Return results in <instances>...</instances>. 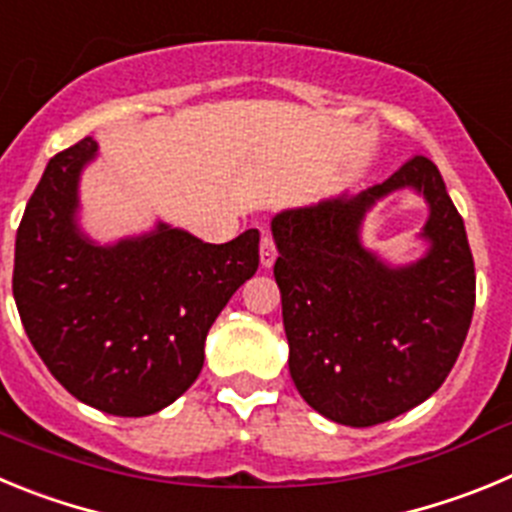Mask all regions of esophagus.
<instances>
[{
    "mask_svg": "<svg viewBox=\"0 0 512 512\" xmlns=\"http://www.w3.org/2000/svg\"><path fill=\"white\" fill-rule=\"evenodd\" d=\"M275 257H278V250H275V242L270 234H262V242H260V262L262 267H273Z\"/></svg>",
    "mask_w": 512,
    "mask_h": 512,
    "instance_id": "1",
    "label": "esophagus"
}]
</instances>
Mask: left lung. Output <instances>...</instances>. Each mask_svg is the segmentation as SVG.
Returning a JSON list of instances; mask_svg holds the SVG:
<instances>
[{
    "instance_id": "obj_1",
    "label": "left lung",
    "mask_w": 512,
    "mask_h": 512,
    "mask_svg": "<svg viewBox=\"0 0 512 512\" xmlns=\"http://www.w3.org/2000/svg\"><path fill=\"white\" fill-rule=\"evenodd\" d=\"M411 187L429 204L427 255L390 266L361 245L377 200ZM288 367L313 411L342 426L385 423L436 393L474 311V260L439 168L411 158L388 181L273 216Z\"/></svg>"
}]
</instances>
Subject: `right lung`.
<instances>
[{
  "mask_svg": "<svg viewBox=\"0 0 512 512\" xmlns=\"http://www.w3.org/2000/svg\"><path fill=\"white\" fill-rule=\"evenodd\" d=\"M94 137L50 158L15 242L22 326L50 375L81 403L140 418L181 398L204 367V342L260 265V232L209 245L158 222L99 245L78 227V181Z\"/></svg>",
  "mask_w": 512,
  "mask_h": 512,
  "instance_id": "1",
  "label": "right lung"
}]
</instances>
